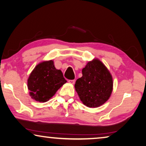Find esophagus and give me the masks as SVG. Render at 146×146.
Masks as SVG:
<instances>
[{"label":"esophagus","instance_id":"1","mask_svg":"<svg viewBox=\"0 0 146 146\" xmlns=\"http://www.w3.org/2000/svg\"><path fill=\"white\" fill-rule=\"evenodd\" d=\"M68 82H69V84H70L74 85V84H75V81L74 80H68Z\"/></svg>","mask_w":146,"mask_h":146}]
</instances>
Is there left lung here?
<instances>
[{
    "instance_id": "8db88e82",
    "label": "left lung",
    "mask_w": 146,
    "mask_h": 146,
    "mask_svg": "<svg viewBox=\"0 0 146 146\" xmlns=\"http://www.w3.org/2000/svg\"><path fill=\"white\" fill-rule=\"evenodd\" d=\"M75 88L83 104L88 108H98L110 98L113 77L106 66L95 58L83 68L82 76L76 80Z\"/></svg>"
}]
</instances>
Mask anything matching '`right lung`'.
Listing matches in <instances>:
<instances>
[{
	"mask_svg": "<svg viewBox=\"0 0 146 146\" xmlns=\"http://www.w3.org/2000/svg\"><path fill=\"white\" fill-rule=\"evenodd\" d=\"M67 82L62 71L54 66L53 60L37 64L30 74L27 85L30 96L37 102L48 101Z\"/></svg>",
	"mask_w": 146,
	"mask_h": 146,
	"instance_id": "obj_1",
	"label": "right lung"
}]
</instances>
